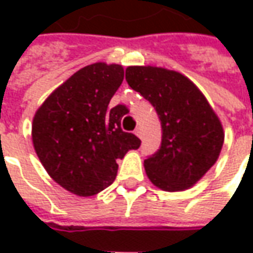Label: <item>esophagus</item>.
Instances as JSON below:
<instances>
[{"label":"esophagus","mask_w":253,"mask_h":253,"mask_svg":"<svg viewBox=\"0 0 253 253\" xmlns=\"http://www.w3.org/2000/svg\"><path fill=\"white\" fill-rule=\"evenodd\" d=\"M135 135H136V136H138V138H143V131H142V128L141 126H138V128H136V129H135Z\"/></svg>","instance_id":"34e87169"}]
</instances>
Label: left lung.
Returning a JSON list of instances; mask_svg holds the SVG:
<instances>
[{"instance_id":"8db88e82","label":"left lung","mask_w":253,"mask_h":253,"mask_svg":"<svg viewBox=\"0 0 253 253\" xmlns=\"http://www.w3.org/2000/svg\"><path fill=\"white\" fill-rule=\"evenodd\" d=\"M125 79L161 120V148L143 162L148 177L165 191L190 189L218 159L224 129L217 114L199 87L179 72L129 66Z\"/></svg>"}]
</instances>
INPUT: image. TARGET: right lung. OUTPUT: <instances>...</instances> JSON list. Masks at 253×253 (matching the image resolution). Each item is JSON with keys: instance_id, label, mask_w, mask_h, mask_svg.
I'll return each instance as SVG.
<instances>
[{"instance_id": "right-lung-1", "label": "right lung", "mask_w": 253, "mask_h": 253, "mask_svg": "<svg viewBox=\"0 0 253 253\" xmlns=\"http://www.w3.org/2000/svg\"><path fill=\"white\" fill-rule=\"evenodd\" d=\"M124 80L121 64H88L59 85L38 108L32 142L41 163L63 189L98 194L117 177L118 165L141 139L121 129L124 105L108 110Z\"/></svg>"}]
</instances>
